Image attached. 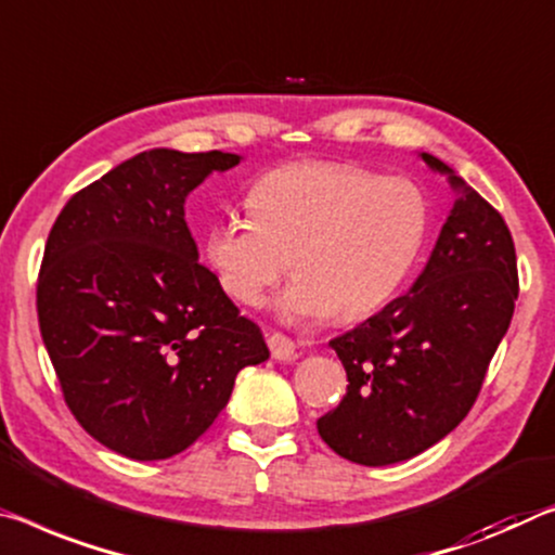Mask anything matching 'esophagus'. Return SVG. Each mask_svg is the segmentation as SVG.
I'll list each match as a JSON object with an SVG mask.
<instances>
[{"mask_svg":"<svg viewBox=\"0 0 555 555\" xmlns=\"http://www.w3.org/2000/svg\"><path fill=\"white\" fill-rule=\"evenodd\" d=\"M267 343H269L271 358L279 360V363H288V360H296V343L288 336H284V333H271Z\"/></svg>","mask_w":555,"mask_h":555,"instance_id":"obj_1","label":"esophagus"}]
</instances>
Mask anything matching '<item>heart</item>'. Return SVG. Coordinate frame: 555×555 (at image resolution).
Segmentation results:
<instances>
[{"label":"heart","instance_id":"obj_1","mask_svg":"<svg viewBox=\"0 0 555 555\" xmlns=\"http://www.w3.org/2000/svg\"><path fill=\"white\" fill-rule=\"evenodd\" d=\"M246 215L209 224L207 267L236 304L257 306L292 267L279 296L288 321L380 311L408 284L429 234L425 192L404 178L328 160L281 165L246 192Z\"/></svg>","mask_w":555,"mask_h":555}]
</instances>
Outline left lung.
Wrapping results in <instances>:
<instances>
[{"mask_svg":"<svg viewBox=\"0 0 555 555\" xmlns=\"http://www.w3.org/2000/svg\"><path fill=\"white\" fill-rule=\"evenodd\" d=\"M420 157L456 192L427 267L408 294L328 343L348 392L315 427L333 452L365 467L417 456L467 417L518 296L504 217L450 165Z\"/></svg>","mask_w":555,"mask_h":555,"instance_id":"8db88e82","label":"left lung"}]
</instances>
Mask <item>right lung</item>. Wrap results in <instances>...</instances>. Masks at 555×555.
<instances>
[{
  "mask_svg": "<svg viewBox=\"0 0 555 555\" xmlns=\"http://www.w3.org/2000/svg\"><path fill=\"white\" fill-rule=\"evenodd\" d=\"M234 153H138L66 202L37 284L43 346L68 410L128 460L180 454L230 402L234 377L269 358L197 261L184 199Z\"/></svg>",
  "mask_w": 555,
  "mask_h": 555,
  "instance_id": "right-lung-1",
  "label": "right lung"
}]
</instances>
